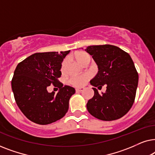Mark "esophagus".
I'll return each instance as SVG.
<instances>
[{"instance_id":"1","label":"esophagus","mask_w":155,"mask_h":155,"mask_svg":"<svg viewBox=\"0 0 155 155\" xmlns=\"http://www.w3.org/2000/svg\"><path fill=\"white\" fill-rule=\"evenodd\" d=\"M76 92H82V91L84 90V88L83 87H80V88H76Z\"/></svg>"}]
</instances>
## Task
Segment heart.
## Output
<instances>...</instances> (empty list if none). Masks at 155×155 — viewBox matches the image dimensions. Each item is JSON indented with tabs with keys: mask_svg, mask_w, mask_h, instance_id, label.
Segmentation results:
<instances>
[{
	"mask_svg": "<svg viewBox=\"0 0 155 155\" xmlns=\"http://www.w3.org/2000/svg\"><path fill=\"white\" fill-rule=\"evenodd\" d=\"M74 57H75L78 62L81 65H84L87 61H90V55L83 51L76 52L75 54H74ZM66 65H67V61L65 60L62 63V65H61V71L63 72L65 71V68H66ZM90 78V74L73 76V77H72L71 79H70L69 82L70 83L72 84L74 86L82 87L84 84L86 83L87 81Z\"/></svg>",
	"mask_w": 155,
	"mask_h": 155,
	"instance_id": "obj_1",
	"label": "heart"
}]
</instances>
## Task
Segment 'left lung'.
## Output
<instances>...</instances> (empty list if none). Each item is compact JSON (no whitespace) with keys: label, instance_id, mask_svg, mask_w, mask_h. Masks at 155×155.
<instances>
[{"label":"left lung","instance_id":"1","mask_svg":"<svg viewBox=\"0 0 155 155\" xmlns=\"http://www.w3.org/2000/svg\"><path fill=\"white\" fill-rule=\"evenodd\" d=\"M85 51L98 66V73L90 84L98 89L107 85L101 94L92 88L94 95L87 104L89 113L107 121L123 117L132 107L138 84V74L130 56L110 44L90 46Z\"/></svg>","mask_w":155,"mask_h":155}]
</instances>
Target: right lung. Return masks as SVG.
I'll return each instance as SVG.
<instances>
[{
	"label": "right lung",
	"instance_id": "add662e5",
	"mask_svg": "<svg viewBox=\"0 0 155 155\" xmlns=\"http://www.w3.org/2000/svg\"><path fill=\"white\" fill-rule=\"evenodd\" d=\"M70 51L36 53L18 63L12 79V90L17 105L23 114L35 124L47 125L67 113L69 99L75 90L58 81L61 63ZM53 84L59 88L56 95L48 92Z\"/></svg>",
	"mask_w": 155,
	"mask_h": 155
}]
</instances>
